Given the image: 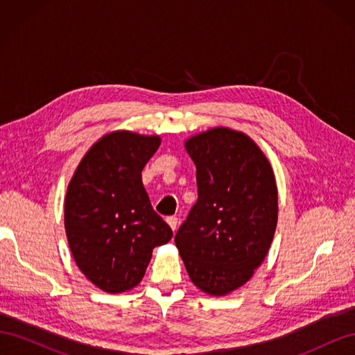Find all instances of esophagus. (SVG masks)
I'll use <instances>...</instances> for the list:
<instances>
[{
  "label": "esophagus",
  "instance_id": "obj_1",
  "mask_svg": "<svg viewBox=\"0 0 355 355\" xmlns=\"http://www.w3.org/2000/svg\"><path fill=\"white\" fill-rule=\"evenodd\" d=\"M166 220H167V223L170 225L171 230H173V231L178 230V218H176V216H168Z\"/></svg>",
  "mask_w": 355,
  "mask_h": 355
}]
</instances>
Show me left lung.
<instances>
[{
  "instance_id": "1",
  "label": "left lung",
  "mask_w": 355,
  "mask_h": 355,
  "mask_svg": "<svg viewBox=\"0 0 355 355\" xmlns=\"http://www.w3.org/2000/svg\"><path fill=\"white\" fill-rule=\"evenodd\" d=\"M198 200L175 235L191 282L223 296L252 278L270 250L278 196L270 161L252 139L227 127L192 136Z\"/></svg>"
}]
</instances>
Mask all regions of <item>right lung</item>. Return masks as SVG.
<instances>
[{"mask_svg":"<svg viewBox=\"0 0 355 355\" xmlns=\"http://www.w3.org/2000/svg\"><path fill=\"white\" fill-rule=\"evenodd\" d=\"M158 136L112 132L81 159L65 198L69 249L81 272L108 293L141 283L153 250L173 237L142 184Z\"/></svg>","mask_w":355,"mask_h":355,"instance_id":"add662e5","label":"right lung"}]
</instances>
